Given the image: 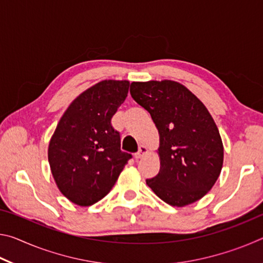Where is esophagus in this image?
Listing matches in <instances>:
<instances>
[{
	"label": "esophagus",
	"instance_id": "34e87169",
	"mask_svg": "<svg viewBox=\"0 0 263 263\" xmlns=\"http://www.w3.org/2000/svg\"><path fill=\"white\" fill-rule=\"evenodd\" d=\"M147 153V148L145 147V146H140L139 147V149H138V152L135 154V158L137 159V160H139V159H141L142 157H144V155Z\"/></svg>",
	"mask_w": 263,
	"mask_h": 263
}]
</instances>
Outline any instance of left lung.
I'll return each instance as SVG.
<instances>
[{"label":"left lung","instance_id":"8db88e82","mask_svg":"<svg viewBox=\"0 0 263 263\" xmlns=\"http://www.w3.org/2000/svg\"><path fill=\"white\" fill-rule=\"evenodd\" d=\"M130 92L148 111L160 135V172L146 183L169 205L201 199L216 183L224 160L219 131L205 105L168 80L132 82Z\"/></svg>","mask_w":263,"mask_h":263}]
</instances>
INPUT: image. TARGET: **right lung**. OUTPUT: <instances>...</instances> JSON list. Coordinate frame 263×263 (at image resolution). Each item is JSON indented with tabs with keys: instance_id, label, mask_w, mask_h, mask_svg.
I'll list each match as a JSON object with an SVG mask.
<instances>
[{
	"instance_id": "obj_1",
	"label": "right lung",
	"mask_w": 263,
	"mask_h": 263,
	"mask_svg": "<svg viewBox=\"0 0 263 263\" xmlns=\"http://www.w3.org/2000/svg\"><path fill=\"white\" fill-rule=\"evenodd\" d=\"M130 82L105 80L87 89L65 111L48 146L58 188L70 202L89 206L112 189L132 154L121 149L111 118L125 101Z\"/></svg>"
}]
</instances>
